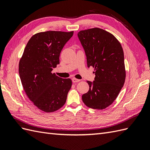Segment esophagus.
Returning a JSON list of instances; mask_svg holds the SVG:
<instances>
[{
  "label": "esophagus",
  "instance_id": "1",
  "mask_svg": "<svg viewBox=\"0 0 150 150\" xmlns=\"http://www.w3.org/2000/svg\"><path fill=\"white\" fill-rule=\"evenodd\" d=\"M80 81V80H79V79H76L75 78H73L72 79V82H74V83H76V82H79Z\"/></svg>",
  "mask_w": 150,
  "mask_h": 150
}]
</instances>
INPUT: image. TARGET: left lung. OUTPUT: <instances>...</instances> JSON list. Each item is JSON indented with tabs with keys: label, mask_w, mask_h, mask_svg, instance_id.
I'll list each match as a JSON object with an SVG mask.
<instances>
[{
	"label": "left lung",
	"mask_w": 150,
	"mask_h": 150,
	"mask_svg": "<svg viewBox=\"0 0 150 150\" xmlns=\"http://www.w3.org/2000/svg\"><path fill=\"white\" fill-rule=\"evenodd\" d=\"M78 37L85 51L87 67L95 70V79L87 81L89 90L82 95L89 108L103 110L112 105L125 80L124 54L122 45L113 35L94 28L81 30Z\"/></svg>",
	"instance_id": "obj_1"
}]
</instances>
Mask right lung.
Here are the masks:
<instances>
[{
    "instance_id": "1",
    "label": "right lung",
    "mask_w": 150,
    "mask_h": 150,
    "mask_svg": "<svg viewBox=\"0 0 150 150\" xmlns=\"http://www.w3.org/2000/svg\"><path fill=\"white\" fill-rule=\"evenodd\" d=\"M74 32L47 31L33 35L19 63L22 86L33 105L43 112H53L66 103L71 89L70 79L52 74L59 64V55Z\"/></svg>"
}]
</instances>
